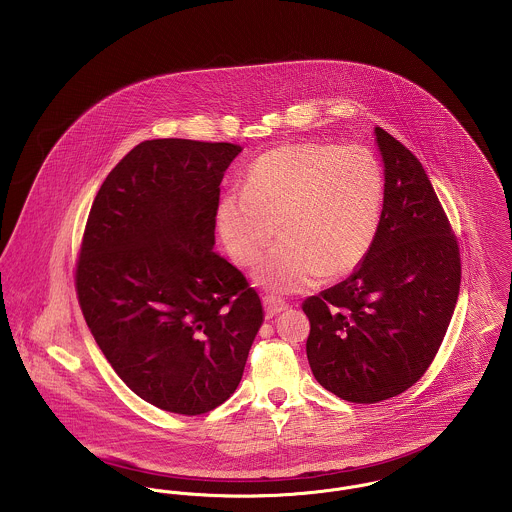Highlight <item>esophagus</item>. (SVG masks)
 Instances as JSON below:
<instances>
[{"mask_svg":"<svg viewBox=\"0 0 512 512\" xmlns=\"http://www.w3.org/2000/svg\"><path fill=\"white\" fill-rule=\"evenodd\" d=\"M263 307H265V313L267 317H272L276 313H282L284 309H288V303L280 298H274V296H265L263 298Z\"/></svg>","mask_w":512,"mask_h":512,"instance_id":"1","label":"esophagus"}]
</instances>
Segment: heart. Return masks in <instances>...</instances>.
Wrapping results in <instances>:
<instances>
[{"label":"heart","instance_id":"heart-1","mask_svg":"<svg viewBox=\"0 0 512 512\" xmlns=\"http://www.w3.org/2000/svg\"><path fill=\"white\" fill-rule=\"evenodd\" d=\"M385 172L361 145L294 143L261 154L243 191L226 193L218 234L243 267L255 265L276 226L282 241L255 271V282L280 294L317 286L327 274L354 271L379 232Z\"/></svg>","mask_w":512,"mask_h":512}]
</instances>
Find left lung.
Here are the masks:
<instances>
[{"label":"left lung","mask_w":512,"mask_h":512,"mask_svg":"<svg viewBox=\"0 0 512 512\" xmlns=\"http://www.w3.org/2000/svg\"><path fill=\"white\" fill-rule=\"evenodd\" d=\"M385 164L379 232L344 282L303 301L307 360L319 385L356 404L410 389L449 329L460 253L420 160L375 127Z\"/></svg>","instance_id":"1"}]
</instances>
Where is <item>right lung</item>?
<instances>
[{
    "instance_id": "obj_1",
    "label": "right lung",
    "mask_w": 512,
    "mask_h": 512,
    "mask_svg": "<svg viewBox=\"0 0 512 512\" xmlns=\"http://www.w3.org/2000/svg\"><path fill=\"white\" fill-rule=\"evenodd\" d=\"M232 143L154 139L108 174L75 272L96 344L152 406L197 416L240 385L263 305L214 251L220 181Z\"/></svg>"
}]
</instances>
